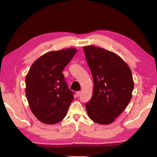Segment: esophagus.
Returning a JSON list of instances; mask_svg holds the SVG:
<instances>
[{"instance_id":"1","label":"esophagus","mask_w":157,"mask_h":157,"mask_svg":"<svg viewBox=\"0 0 157 157\" xmlns=\"http://www.w3.org/2000/svg\"><path fill=\"white\" fill-rule=\"evenodd\" d=\"M80 94H81V92H80V91H78V92H77V97H79V96H80Z\"/></svg>"}]
</instances>
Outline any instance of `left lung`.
Returning <instances> with one entry per match:
<instances>
[{"label":"left lung","instance_id":"left-lung-1","mask_svg":"<svg viewBox=\"0 0 157 157\" xmlns=\"http://www.w3.org/2000/svg\"><path fill=\"white\" fill-rule=\"evenodd\" d=\"M83 50L94 81L92 98L86 103L88 115L98 124H109L131 100L134 86L132 71L114 52L96 46Z\"/></svg>","mask_w":157,"mask_h":157}]
</instances>
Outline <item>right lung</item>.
<instances>
[{
	"instance_id": "add662e5",
	"label": "right lung",
	"mask_w": 157,
	"mask_h": 157,
	"mask_svg": "<svg viewBox=\"0 0 157 157\" xmlns=\"http://www.w3.org/2000/svg\"><path fill=\"white\" fill-rule=\"evenodd\" d=\"M77 52L73 48L47 52L38 58L25 78V94L32 113L48 124L62 121L74 99L62 73Z\"/></svg>"
}]
</instances>
